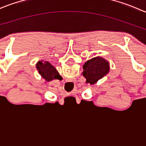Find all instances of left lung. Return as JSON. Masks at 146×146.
Returning <instances> with one entry per match:
<instances>
[{
	"mask_svg": "<svg viewBox=\"0 0 146 146\" xmlns=\"http://www.w3.org/2000/svg\"><path fill=\"white\" fill-rule=\"evenodd\" d=\"M82 74L86 79L87 83L94 85L104 78L110 72V63L105 58L97 56L88 60L83 66Z\"/></svg>",
	"mask_w": 146,
	"mask_h": 146,
	"instance_id": "left-lung-1",
	"label": "left lung"
}]
</instances>
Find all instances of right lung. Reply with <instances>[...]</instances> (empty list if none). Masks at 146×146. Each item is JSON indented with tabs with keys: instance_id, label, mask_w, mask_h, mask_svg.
<instances>
[{
	"instance_id": "1",
	"label": "right lung",
	"mask_w": 146,
	"mask_h": 146,
	"mask_svg": "<svg viewBox=\"0 0 146 146\" xmlns=\"http://www.w3.org/2000/svg\"><path fill=\"white\" fill-rule=\"evenodd\" d=\"M36 68L39 74L45 80V81L50 82L53 80H61V76L58 70L49 62L44 61H39L36 63Z\"/></svg>"
}]
</instances>
